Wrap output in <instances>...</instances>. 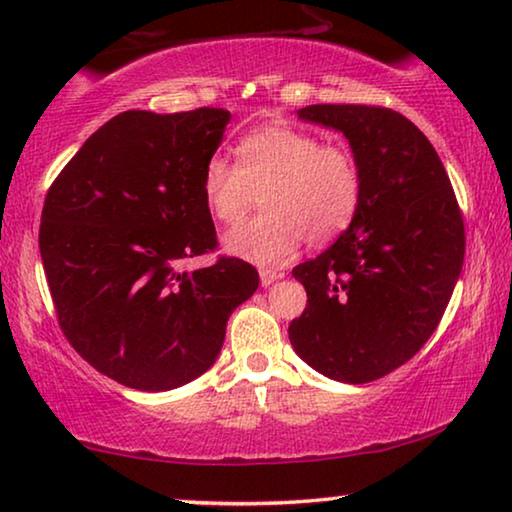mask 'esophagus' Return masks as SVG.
<instances>
[{
    "mask_svg": "<svg viewBox=\"0 0 512 512\" xmlns=\"http://www.w3.org/2000/svg\"><path fill=\"white\" fill-rule=\"evenodd\" d=\"M258 275H261V286H263V289H268V286L275 284L277 279H282V275H279V272H275V270H261V272H258Z\"/></svg>",
    "mask_w": 512,
    "mask_h": 512,
    "instance_id": "esophagus-1",
    "label": "esophagus"
}]
</instances>
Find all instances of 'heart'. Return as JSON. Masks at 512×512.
Listing matches in <instances>:
<instances>
[{"label":"heart","instance_id":"heart-1","mask_svg":"<svg viewBox=\"0 0 512 512\" xmlns=\"http://www.w3.org/2000/svg\"><path fill=\"white\" fill-rule=\"evenodd\" d=\"M363 177L347 146L321 144L310 130L265 125L237 144V163L212 156L202 170L209 212L237 226L263 202L265 212L226 235L228 254L256 265H277L300 242L338 237L359 212Z\"/></svg>","mask_w":512,"mask_h":512}]
</instances>
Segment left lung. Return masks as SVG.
<instances>
[{
  "label": "left lung",
  "mask_w": 512,
  "mask_h": 512,
  "mask_svg": "<svg viewBox=\"0 0 512 512\" xmlns=\"http://www.w3.org/2000/svg\"><path fill=\"white\" fill-rule=\"evenodd\" d=\"M298 118L347 137L363 193L345 233L293 268L307 307L289 340L317 373L366 384L410 361L436 331L464 265V219L436 149L403 114L310 104Z\"/></svg>",
  "instance_id": "left-lung-1"
}]
</instances>
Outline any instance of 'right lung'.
<instances>
[{
    "label": "right lung",
    "instance_id": "obj_1",
    "mask_svg": "<svg viewBox=\"0 0 512 512\" xmlns=\"http://www.w3.org/2000/svg\"><path fill=\"white\" fill-rule=\"evenodd\" d=\"M230 111H123L93 132L48 188L39 251L62 333L111 380L167 391L212 368L258 272L216 249L202 170Z\"/></svg>",
    "mask_w": 512,
    "mask_h": 512
}]
</instances>
